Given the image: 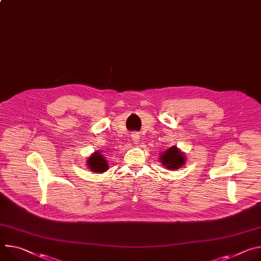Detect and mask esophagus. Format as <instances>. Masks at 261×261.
I'll return each instance as SVG.
<instances>
[{
    "label": "esophagus",
    "mask_w": 261,
    "mask_h": 261,
    "mask_svg": "<svg viewBox=\"0 0 261 261\" xmlns=\"http://www.w3.org/2000/svg\"><path fill=\"white\" fill-rule=\"evenodd\" d=\"M131 137H132V140L135 141V143H136V141H138V139H139V135H138L137 133H133V134L131 135Z\"/></svg>",
    "instance_id": "obj_1"
}]
</instances>
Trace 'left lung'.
I'll list each match as a JSON object with an SVG mask.
<instances>
[{
	"mask_svg": "<svg viewBox=\"0 0 261 261\" xmlns=\"http://www.w3.org/2000/svg\"><path fill=\"white\" fill-rule=\"evenodd\" d=\"M161 163L165 168H169V170H176L184 164V156L176 147L170 148L168 151H165L161 157Z\"/></svg>",
	"mask_w": 261,
	"mask_h": 261,
	"instance_id": "8db88e82",
	"label": "left lung"
}]
</instances>
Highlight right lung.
Returning <instances> with one entry per match:
<instances>
[{"instance_id":"obj_1","label":"right lung","mask_w":261,"mask_h":261,"mask_svg":"<svg viewBox=\"0 0 261 261\" xmlns=\"http://www.w3.org/2000/svg\"><path fill=\"white\" fill-rule=\"evenodd\" d=\"M88 167L90 168V170L94 173H102L105 172V170L108 169V164L107 161L105 160V158L102 156V154L100 153H94L87 161Z\"/></svg>"}]
</instances>
